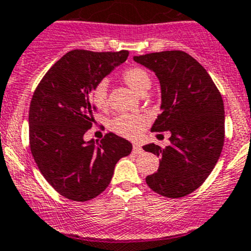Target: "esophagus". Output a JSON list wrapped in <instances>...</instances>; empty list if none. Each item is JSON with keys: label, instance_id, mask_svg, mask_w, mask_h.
Here are the masks:
<instances>
[{"label": "esophagus", "instance_id": "esophagus-1", "mask_svg": "<svg viewBox=\"0 0 251 251\" xmlns=\"http://www.w3.org/2000/svg\"><path fill=\"white\" fill-rule=\"evenodd\" d=\"M133 152H134V154H142V152H143L142 147H140V145H138V144H134V145H133Z\"/></svg>", "mask_w": 251, "mask_h": 251}]
</instances>
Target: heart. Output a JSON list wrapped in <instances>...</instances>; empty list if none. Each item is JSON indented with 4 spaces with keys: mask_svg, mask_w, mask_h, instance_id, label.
<instances>
[{
    "mask_svg": "<svg viewBox=\"0 0 251 251\" xmlns=\"http://www.w3.org/2000/svg\"><path fill=\"white\" fill-rule=\"evenodd\" d=\"M122 78L137 94L143 95L149 90L151 85L150 75L142 68L132 66L122 73ZM90 97L99 109H106L108 107V85L106 81L96 83L90 92ZM148 126V118L143 114L124 113L118 114L111 121L109 128L117 135L128 139H137L140 137Z\"/></svg>",
    "mask_w": 251,
    "mask_h": 251,
    "instance_id": "1",
    "label": "heart"
}]
</instances>
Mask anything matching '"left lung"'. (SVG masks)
<instances>
[{
  "label": "left lung",
  "instance_id": "obj_1",
  "mask_svg": "<svg viewBox=\"0 0 251 251\" xmlns=\"http://www.w3.org/2000/svg\"><path fill=\"white\" fill-rule=\"evenodd\" d=\"M154 71L161 86V113L151 132L171 133L170 145L148 144L160 156L159 169L147 176L148 186L169 199L192 193L216 166L224 145V104L206 69L181 50L134 56Z\"/></svg>",
  "mask_w": 251,
  "mask_h": 251
}]
</instances>
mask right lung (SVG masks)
<instances>
[{"instance_id":"right-lung-1","label":"right lung","mask_w":251,"mask_h":251,"mask_svg":"<svg viewBox=\"0 0 251 251\" xmlns=\"http://www.w3.org/2000/svg\"><path fill=\"white\" fill-rule=\"evenodd\" d=\"M128 54L71 50L48 70L33 94L30 151L45 180L71 201H90L103 192L118 160L132 151V144L113 133L97 144L83 139L96 111L90 92Z\"/></svg>"}]
</instances>
